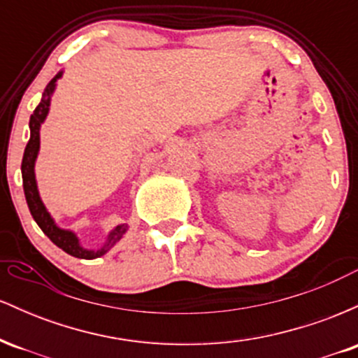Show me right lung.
<instances>
[{"label":"right lung","instance_id":"obj_1","mask_svg":"<svg viewBox=\"0 0 358 358\" xmlns=\"http://www.w3.org/2000/svg\"><path fill=\"white\" fill-rule=\"evenodd\" d=\"M62 73H57L53 79L48 82V85L43 90V96L40 104L36 106L30 117V141H28L27 148H24L23 162H22V176H23V190H24V199H27L28 208H30L31 217H34L38 227L42 229L45 236L50 239L57 248L65 250L67 254H71L73 257L79 259H96L104 256L108 250L116 244L117 241H121V237L124 236L127 231V224H121L117 227H114L113 231L109 232L108 239H106L104 245L101 249H85L80 245L79 237H77L76 232L67 231V229H62L55 224L50 212L47 210L42 199H40L38 187H36V178H35V162L36 156H38L40 151V126L43 124V121L48 116V110H50V101L52 94L55 92L57 80L60 79Z\"/></svg>","mask_w":358,"mask_h":358}]
</instances>
